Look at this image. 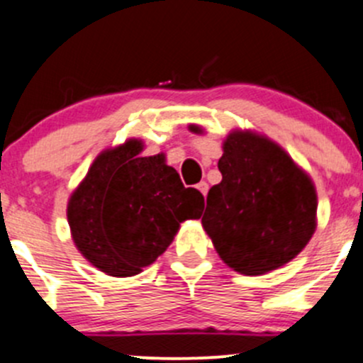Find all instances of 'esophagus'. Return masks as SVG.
I'll use <instances>...</instances> for the list:
<instances>
[{"label": "esophagus", "mask_w": 363, "mask_h": 363, "mask_svg": "<svg viewBox=\"0 0 363 363\" xmlns=\"http://www.w3.org/2000/svg\"><path fill=\"white\" fill-rule=\"evenodd\" d=\"M197 190H199V192L203 194V196H206V194H208V183L206 182L197 183Z\"/></svg>", "instance_id": "1"}]
</instances>
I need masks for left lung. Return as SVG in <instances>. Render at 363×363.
<instances>
[{"label": "left lung", "instance_id": "left-lung-1", "mask_svg": "<svg viewBox=\"0 0 363 363\" xmlns=\"http://www.w3.org/2000/svg\"><path fill=\"white\" fill-rule=\"evenodd\" d=\"M190 130L199 134L203 127ZM222 148V182L209 189L203 227L230 269L265 274L295 259L315 234V183L276 141L257 130H230Z\"/></svg>", "mask_w": 363, "mask_h": 363}]
</instances>
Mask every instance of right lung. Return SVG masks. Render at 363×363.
Masks as SVG:
<instances>
[{"label":"right lung","instance_id":"1","mask_svg":"<svg viewBox=\"0 0 363 363\" xmlns=\"http://www.w3.org/2000/svg\"><path fill=\"white\" fill-rule=\"evenodd\" d=\"M138 138L96 157L68 201L74 246L115 278L140 274L173 242L180 223L201 218L204 197L185 189L166 155L141 157Z\"/></svg>","mask_w":363,"mask_h":363}]
</instances>
